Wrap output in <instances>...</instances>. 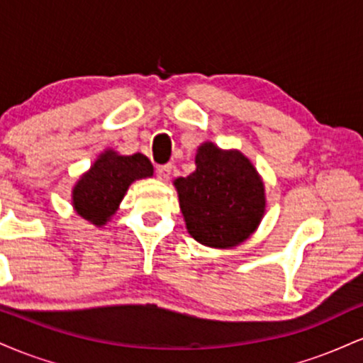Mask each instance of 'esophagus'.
I'll return each mask as SVG.
<instances>
[{
	"label": "esophagus",
	"mask_w": 363,
	"mask_h": 363,
	"mask_svg": "<svg viewBox=\"0 0 363 363\" xmlns=\"http://www.w3.org/2000/svg\"><path fill=\"white\" fill-rule=\"evenodd\" d=\"M170 172H172V165L167 164V165H158L157 167V177L160 179V181H167L170 177Z\"/></svg>",
	"instance_id": "obj_1"
}]
</instances>
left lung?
<instances>
[{
  "label": "left lung",
  "instance_id": "left-lung-1",
  "mask_svg": "<svg viewBox=\"0 0 363 363\" xmlns=\"http://www.w3.org/2000/svg\"><path fill=\"white\" fill-rule=\"evenodd\" d=\"M186 228L208 247L228 249L249 239L264 215V184L239 150L206 141L196 152V170L174 181Z\"/></svg>",
  "mask_w": 363,
  "mask_h": 363
}]
</instances>
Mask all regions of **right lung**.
Returning a JSON list of instances; mask_svg holds the SVG:
<instances>
[{"mask_svg":"<svg viewBox=\"0 0 363 363\" xmlns=\"http://www.w3.org/2000/svg\"><path fill=\"white\" fill-rule=\"evenodd\" d=\"M152 176L153 165L143 153L119 155L114 150H106L74 184V211L102 227L116 213L131 182Z\"/></svg>","mask_w":363,"mask_h":363,"instance_id":"right-lung-1","label":"right lung"}]
</instances>
